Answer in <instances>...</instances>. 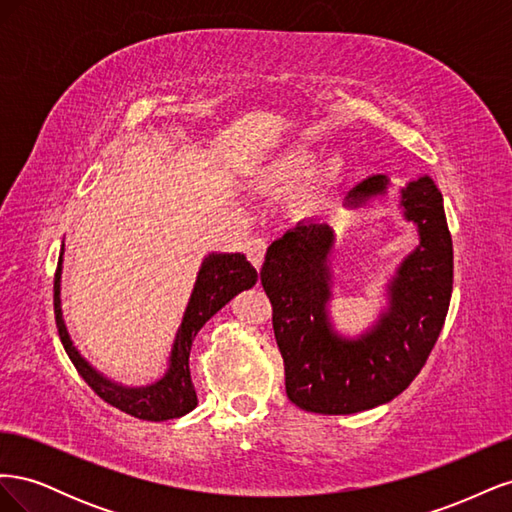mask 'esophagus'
<instances>
[{"label": "esophagus", "mask_w": 512, "mask_h": 512, "mask_svg": "<svg viewBox=\"0 0 512 512\" xmlns=\"http://www.w3.org/2000/svg\"><path fill=\"white\" fill-rule=\"evenodd\" d=\"M265 252H267V241L265 239H262V237L247 239L245 254H247V258H250V262H252L256 269L262 267V260H265Z\"/></svg>", "instance_id": "34e87169"}]
</instances>
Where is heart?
<instances>
[{
    "label": "heart",
    "mask_w": 512,
    "mask_h": 512,
    "mask_svg": "<svg viewBox=\"0 0 512 512\" xmlns=\"http://www.w3.org/2000/svg\"><path fill=\"white\" fill-rule=\"evenodd\" d=\"M320 151L303 141H294L280 149L258 168V183L271 190H288L302 183L294 194V203L303 213L327 211L339 194L344 179V164L337 158L318 164Z\"/></svg>",
    "instance_id": "obj_1"
}]
</instances>
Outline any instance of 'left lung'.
I'll return each instance as SVG.
<instances>
[{
  "mask_svg": "<svg viewBox=\"0 0 512 512\" xmlns=\"http://www.w3.org/2000/svg\"><path fill=\"white\" fill-rule=\"evenodd\" d=\"M391 179L374 175L348 192L346 207L361 209L389 194ZM399 209L418 232V245L384 284L386 305L367 331L337 333L327 222H299L273 241L260 282L273 305V331L294 406L318 414H354L404 393L438 342L453 292V241L444 200L429 175L399 188Z\"/></svg>",
  "mask_w": 512,
  "mask_h": 512,
  "instance_id": "8db88e82",
  "label": "left lung"
}]
</instances>
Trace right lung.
Masks as SVG:
<instances>
[{
	"label": "right lung",
	"mask_w": 512,
	"mask_h": 512,
	"mask_svg": "<svg viewBox=\"0 0 512 512\" xmlns=\"http://www.w3.org/2000/svg\"><path fill=\"white\" fill-rule=\"evenodd\" d=\"M61 271H64V245H61L55 271L53 303L59 339L64 344V350L68 352L72 365L106 404H111L113 408L130 416L141 418V421L156 423L179 418L196 408L198 397L190 376V350L194 337L205 327V322L218 314L228 301H232L239 292L252 288L258 282L256 269L243 254H207L203 258V265L198 269L188 307H185L173 348H170L164 376L145 386H126L100 374L79 352V348L74 346L64 322V312H61Z\"/></svg>",
	"instance_id": "right-lung-1"
}]
</instances>
